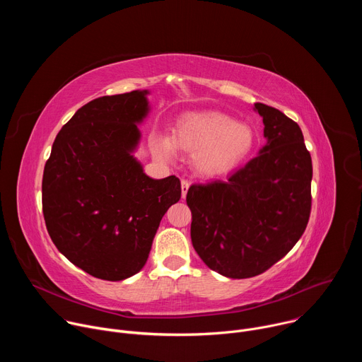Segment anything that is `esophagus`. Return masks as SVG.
I'll list each match as a JSON object with an SVG mask.
<instances>
[{"instance_id": "34e87169", "label": "esophagus", "mask_w": 362, "mask_h": 362, "mask_svg": "<svg viewBox=\"0 0 362 362\" xmlns=\"http://www.w3.org/2000/svg\"><path fill=\"white\" fill-rule=\"evenodd\" d=\"M189 186H190V182L186 180V179H182V197H183V199H185L186 194H187Z\"/></svg>"}]
</instances>
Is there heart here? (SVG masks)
Segmentation results:
<instances>
[{"label": "heart", "instance_id": "heart-1", "mask_svg": "<svg viewBox=\"0 0 362 362\" xmlns=\"http://www.w3.org/2000/svg\"><path fill=\"white\" fill-rule=\"evenodd\" d=\"M173 143L176 147L194 154V165L204 175L228 172L247 159L255 133L246 124L219 113L186 115L175 126ZM154 153L170 159L173 144L169 137L154 141Z\"/></svg>", "mask_w": 362, "mask_h": 362}]
</instances>
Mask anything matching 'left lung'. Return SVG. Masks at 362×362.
Listing matches in <instances>:
<instances>
[{"mask_svg": "<svg viewBox=\"0 0 362 362\" xmlns=\"http://www.w3.org/2000/svg\"><path fill=\"white\" fill-rule=\"evenodd\" d=\"M267 146L226 180L192 185L186 202L200 259L243 279L268 271L295 246L311 215L313 159L298 123L255 103Z\"/></svg>", "mask_w": 362, "mask_h": 362, "instance_id": "left-lung-1", "label": "left lung"}]
</instances>
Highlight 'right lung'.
I'll return each mask as SVG.
<instances>
[{"mask_svg":"<svg viewBox=\"0 0 362 362\" xmlns=\"http://www.w3.org/2000/svg\"><path fill=\"white\" fill-rule=\"evenodd\" d=\"M147 91L91 100L59 132L42 175V215L67 259L105 281L146 264L163 215L182 196L180 180L144 175L133 158Z\"/></svg>","mask_w":362,"mask_h":362,"instance_id":"obj_1","label":"right lung"}]
</instances>
